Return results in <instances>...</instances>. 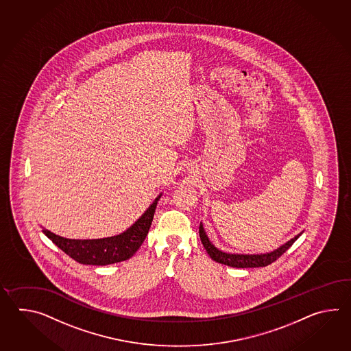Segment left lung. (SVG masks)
I'll list each match as a JSON object with an SVG mask.
<instances>
[{"instance_id": "8db88e82", "label": "left lung", "mask_w": 351, "mask_h": 351, "mask_svg": "<svg viewBox=\"0 0 351 351\" xmlns=\"http://www.w3.org/2000/svg\"><path fill=\"white\" fill-rule=\"evenodd\" d=\"M302 234L298 233V236H295L293 239L287 241L285 245L278 247L276 250L266 252V254H230V252H224L218 250L210 241H209L207 233L203 228V223L199 224V237H201L202 243L206 248L207 254L213 261L227 265L230 267H237V269H251V267H265L269 263L276 261L277 258L290 248L293 245V242Z\"/></svg>"}]
</instances>
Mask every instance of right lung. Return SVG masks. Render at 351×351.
Instances as JSON below:
<instances>
[{
	"mask_svg": "<svg viewBox=\"0 0 351 351\" xmlns=\"http://www.w3.org/2000/svg\"><path fill=\"white\" fill-rule=\"evenodd\" d=\"M160 197L162 193L150 204L149 208L138 218V221H135V223L132 224L127 231L117 236L97 239H64L45 228H43V232L61 251L82 265L105 266L125 261L142 246L149 231Z\"/></svg>",
	"mask_w": 351,
	"mask_h": 351,
	"instance_id": "1",
	"label": "right lung"
}]
</instances>
